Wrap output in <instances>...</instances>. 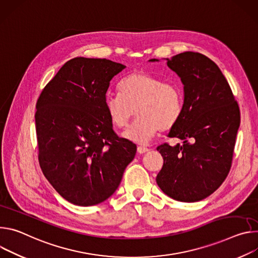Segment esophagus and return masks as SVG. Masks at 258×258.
<instances>
[{
  "mask_svg": "<svg viewBox=\"0 0 258 258\" xmlns=\"http://www.w3.org/2000/svg\"><path fill=\"white\" fill-rule=\"evenodd\" d=\"M150 150L147 148V147H145V146H138L137 147V152L139 153V154H145V153H147V152H149Z\"/></svg>",
  "mask_w": 258,
  "mask_h": 258,
  "instance_id": "34e87169",
  "label": "esophagus"
}]
</instances>
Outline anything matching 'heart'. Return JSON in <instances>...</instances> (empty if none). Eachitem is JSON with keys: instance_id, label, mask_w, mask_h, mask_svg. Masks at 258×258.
<instances>
[{"instance_id": "obj_1", "label": "heart", "mask_w": 258, "mask_h": 258, "mask_svg": "<svg viewBox=\"0 0 258 258\" xmlns=\"http://www.w3.org/2000/svg\"><path fill=\"white\" fill-rule=\"evenodd\" d=\"M120 94L106 95L104 108L118 128L128 126L135 109L138 118L123 134L131 141L146 144L160 130L172 128L183 110V92L172 82L135 72L120 83Z\"/></svg>"}]
</instances>
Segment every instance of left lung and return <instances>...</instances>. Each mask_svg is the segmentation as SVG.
Instances as JSON below:
<instances>
[{"instance_id": "1", "label": "left lung", "mask_w": 258, "mask_h": 258, "mask_svg": "<svg viewBox=\"0 0 258 258\" xmlns=\"http://www.w3.org/2000/svg\"><path fill=\"white\" fill-rule=\"evenodd\" d=\"M166 60L184 90L182 114L168 136L183 145L157 148L164 164L156 180L170 198L198 202L214 192L230 172L240 108L225 77L207 56L187 51Z\"/></svg>"}]
</instances>
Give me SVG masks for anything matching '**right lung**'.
Instances as JSON below:
<instances>
[{
    "label": "right lung",
    "instance_id": "1",
    "mask_svg": "<svg viewBox=\"0 0 258 258\" xmlns=\"http://www.w3.org/2000/svg\"><path fill=\"white\" fill-rule=\"evenodd\" d=\"M126 67L76 57L45 86L36 131L43 174L67 201L93 206L118 188L136 146L120 138L104 108L111 79Z\"/></svg>",
    "mask_w": 258,
    "mask_h": 258
}]
</instances>
